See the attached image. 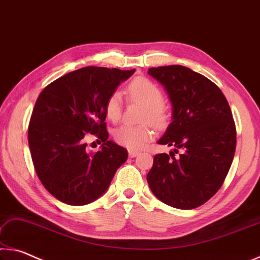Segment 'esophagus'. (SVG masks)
Instances as JSON below:
<instances>
[{"label": "esophagus", "instance_id": "esophagus-1", "mask_svg": "<svg viewBox=\"0 0 260 260\" xmlns=\"http://www.w3.org/2000/svg\"><path fill=\"white\" fill-rule=\"evenodd\" d=\"M139 154L138 151H135V150H129V156L130 158H135V156H137Z\"/></svg>", "mask_w": 260, "mask_h": 260}]
</instances>
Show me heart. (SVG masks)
I'll list each match as a JSON object with an SVG mask.
<instances>
[{
  "mask_svg": "<svg viewBox=\"0 0 260 260\" xmlns=\"http://www.w3.org/2000/svg\"><path fill=\"white\" fill-rule=\"evenodd\" d=\"M127 94L135 101L142 104L146 112L144 120L161 127L168 121V107L162 102V92L150 79L137 77L131 80L126 87ZM122 96L118 92L113 93L106 102V115L110 121L118 120L121 115ZM153 137V131L148 124H122L114 131V139L131 150L142 148Z\"/></svg>",
  "mask_w": 260,
  "mask_h": 260,
  "instance_id": "b5f03b06",
  "label": "heart"
}]
</instances>
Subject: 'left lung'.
<instances>
[{"label": "left lung", "mask_w": 260, "mask_h": 260, "mask_svg": "<svg viewBox=\"0 0 260 260\" xmlns=\"http://www.w3.org/2000/svg\"><path fill=\"white\" fill-rule=\"evenodd\" d=\"M147 74L160 83L172 104V123L161 145L173 146L154 156L147 174L153 194L167 205L192 210L216 193L231 168L236 127L228 101L203 75L182 66L158 67Z\"/></svg>", "instance_id": "1"}]
</instances>
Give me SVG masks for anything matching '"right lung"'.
Wrapping results in <instances>:
<instances>
[{"mask_svg": "<svg viewBox=\"0 0 260 260\" xmlns=\"http://www.w3.org/2000/svg\"><path fill=\"white\" fill-rule=\"evenodd\" d=\"M135 70L86 67L54 80L40 93L28 125L32 161L45 188L59 202L83 206L101 197L125 162L124 147L108 140L106 102ZM95 133L90 155L84 137Z\"/></svg>", "mask_w": 260, "mask_h": 260, "instance_id": "obj_1", "label": "right lung"}]
</instances>
